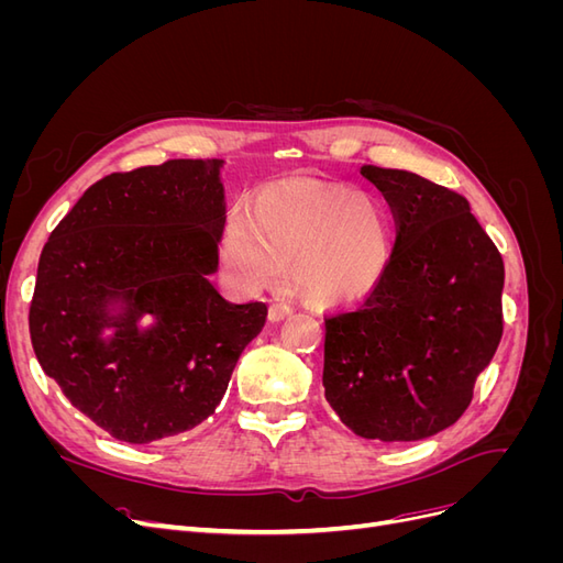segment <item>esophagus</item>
Segmentation results:
<instances>
[{
  "instance_id": "obj_1",
  "label": "esophagus",
  "mask_w": 563,
  "mask_h": 563,
  "mask_svg": "<svg viewBox=\"0 0 563 563\" xmlns=\"http://www.w3.org/2000/svg\"><path fill=\"white\" fill-rule=\"evenodd\" d=\"M291 308H288V305H282V302H275V305H269V310H267V317H269V321L272 323H279V321H284L286 317H291Z\"/></svg>"
}]
</instances>
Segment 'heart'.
Here are the masks:
<instances>
[{
    "label": "heart",
    "mask_w": 563,
    "mask_h": 563,
    "mask_svg": "<svg viewBox=\"0 0 563 563\" xmlns=\"http://www.w3.org/2000/svg\"><path fill=\"white\" fill-rule=\"evenodd\" d=\"M395 220L371 192L314 178L269 183L228 213L220 265L242 291L288 279L314 305H350L371 296L395 255Z\"/></svg>",
    "instance_id": "b5f03b06"
}]
</instances>
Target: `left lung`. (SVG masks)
<instances>
[{"instance_id": "left-lung-1", "label": "left lung", "mask_w": 563, "mask_h": 563, "mask_svg": "<svg viewBox=\"0 0 563 563\" xmlns=\"http://www.w3.org/2000/svg\"><path fill=\"white\" fill-rule=\"evenodd\" d=\"M397 223L362 308L327 319L323 389L364 439L418 441L465 413L503 338V255L470 201L411 172L362 166Z\"/></svg>"}]
</instances>
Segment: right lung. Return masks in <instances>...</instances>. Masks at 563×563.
<instances>
[{
  "label": "right lung",
  "instance_id": "right-lung-1",
  "mask_svg": "<svg viewBox=\"0 0 563 563\" xmlns=\"http://www.w3.org/2000/svg\"><path fill=\"white\" fill-rule=\"evenodd\" d=\"M220 168L168 159L110 174L40 255L32 347L70 404L119 441L150 444L207 420L265 327V302L234 305L209 282L225 225Z\"/></svg>",
  "mask_w": 563,
  "mask_h": 563
}]
</instances>
